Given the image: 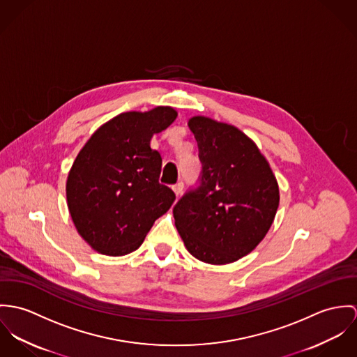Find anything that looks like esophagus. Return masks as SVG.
<instances>
[{
  "instance_id": "esophagus-1",
  "label": "esophagus",
  "mask_w": 357,
  "mask_h": 357,
  "mask_svg": "<svg viewBox=\"0 0 357 357\" xmlns=\"http://www.w3.org/2000/svg\"><path fill=\"white\" fill-rule=\"evenodd\" d=\"M172 190L175 192L176 197H181V195H182V192H183V183H182V182H178L176 185L172 186Z\"/></svg>"
}]
</instances>
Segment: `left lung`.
I'll use <instances>...</instances> for the list:
<instances>
[{
  "mask_svg": "<svg viewBox=\"0 0 357 357\" xmlns=\"http://www.w3.org/2000/svg\"><path fill=\"white\" fill-rule=\"evenodd\" d=\"M202 162L201 185L174 206L175 226L199 261L222 266L250 253L279 206L277 178L257 145L236 126L189 119Z\"/></svg>",
  "mask_w": 357,
  "mask_h": 357,
  "instance_id": "left-lung-1",
  "label": "left lung"
}]
</instances>
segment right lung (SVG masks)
<instances>
[{
	"instance_id": "add662e5",
	"label": "right lung",
	"mask_w": 357,
	"mask_h": 357,
	"mask_svg": "<svg viewBox=\"0 0 357 357\" xmlns=\"http://www.w3.org/2000/svg\"><path fill=\"white\" fill-rule=\"evenodd\" d=\"M176 116L171 107L120 114L80 149L67 178V205L80 237L98 253L124 256L138 249L175 201L159 182L162 160L151 139Z\"/></svg>"
}]
</instances>
